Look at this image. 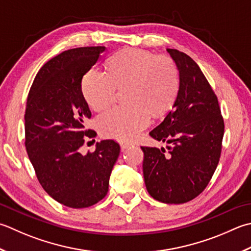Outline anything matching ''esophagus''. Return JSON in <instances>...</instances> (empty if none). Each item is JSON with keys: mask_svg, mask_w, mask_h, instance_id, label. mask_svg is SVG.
I'll return each mask as SVG.
<instances>
[{"mask_svg": "<svg viewBox=\"0 0 251 251\" xmlns=\"http://www.w3.org/2000/svg\"><path fill=\"white\" fill-rule=\"evenodd\" d=\"M120 145H121L122 150H124V149L127 148V147H129L130 145H132V142L128 141V140H121L120 141Z\"/></svg>", "mask_w": 251, "mask_h": 251, "instance_id": "34e87169", "label": "esophagus"}]
</instances>
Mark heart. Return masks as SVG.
Listing matches in <instances>:
<instances>
[{"label": "heart", "instance_id": "heart-1", "mask_svg": "<svg viewBox=\"0 0 251 251\" xmlns=\"http://www.w3.org/2000/svg\"><path fill=\"white\" fill-rule=\"evenodd\" d=\"M107 74L92 68L82 78L81 90L93 110L103 111L115 102L117 89H125V101L98 119L105 137L130 139L149 124L151 114H164L177 97L179 71L169 55L124 49L109 58Z\"/></svg>", "mask_w": 251, "mask_h": 251}]
</instances>
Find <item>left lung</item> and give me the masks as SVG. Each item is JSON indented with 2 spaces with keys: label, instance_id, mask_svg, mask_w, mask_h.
<instances>
[{
  "label": "left lung",
  "instance_id": "8db88e82",
  "mask_svg": "<svg viewBox=\"0 0 251 251\" xmlns=\"http://www.w3.org/2000/svg\"><path fill=\"white\" fill-rule=\"evenodd\" d=\"M179 71V90L161 124L149 135L169 144L141 147L144 178L152 198L163 203H185L207 187L217 169L224 121L218 98L193 58L168 49Z\"/></svg>",
  "mask_w": 251,
  "mask_h": 251
}]
</instances>
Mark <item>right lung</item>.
I'll list each match as a JSON object with an SVG mask.
<instances>
[{
    "label": "right lung",
    "instance_id": "obj_1",
    "mask_svg": "<svg viewBox=\"0 0 251 251\" xmlns=\"http://www.w3.org/2000/svg\"><path fill=\"white\" fill-rule=\"evenodd\" d=\"M105 47L64 51L38 72L27 98L25 146L37 178L49 196L66 207L87 208L105 197L120 145L107 139L80 153L91 117L81 90L83 75L99 61ZM97 135V134H96Z\"/></svg>",
    "mask_w": 251,
    "mask_h": 251
}]
</instances>
